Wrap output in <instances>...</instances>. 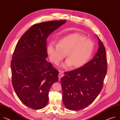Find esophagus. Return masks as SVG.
I'll list each match as a JSON object with an SVG mask.
<instances>
[{"label":"esophagus","instance_id":"obj_1","mask_svg":"<svg viewBox=\"0 0 120 120\" xmlns=\"http://www.w3.org/2000/svg\"><path fill=\"white\" fill-rule=\"evenodd\" d=\"M63 75H64V72H63V71L59 70V75H58V78H59V80L61 79V78L63 77Z\"/></svg>","mask_w":120,"mask_h":120}]
</instances>
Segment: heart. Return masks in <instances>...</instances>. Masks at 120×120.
Wrapping results in <instances>:
<instances>
[{
	"label": "heart",
	"mask_w": 120,
	"mask_h": 120,
	"mask_svg": "<svg viewBox=\"0 0 120 120\" xmlns=\"http://www.w3.org/2000/svg\"><path fill=\"white\" fill-rule=\"evenodd\" d=\"M93 50L91 40L79 34H72L62 38L56 45L50 43L47 54L52 62L58 64L66 54L67 61L62 64L64 68L72 66L79 68L84 65L90 57Z\"/></svg>",
	"instance_id": "1"
}]
</instances>
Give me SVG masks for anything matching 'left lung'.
Masks as SVG:
<instances>
[{
	"label": "left lung",
	"mask_w": 120,
	"mask_h": 120,
	"mask_svg": "<svg viewBox=\"0 0 120 120\" xmlns=\"http://www.w3.org/2000/svg\"><path fill=\"white\" fill-rule=\"evenodd\" d=\"M98 38L99 48L94 58L80 68L66 72L61 79L63 102L69 110H80L89 106L103 88L107 60L105 48Z\"/></svg>",
	"instance_id": "obj_1"
}]
</instances>
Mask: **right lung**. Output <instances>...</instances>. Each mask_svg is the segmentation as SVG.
I'll list each match as a JSON object with an SVG mask.
<instances>
[{"label": "right lung", "instance_id": "right-lung-1", "mask_svg": "<svg viewBox=\"0 0 120 120\" xmlns=\"http://www.w3.org/2000/svg\"><path fill=\"white\" fill-rule=\"evenodd\" d=\"M66 22L52 20L32 26L15 48L11 61L12 85L21 101L33 109L46 106L51 86L58 81V71L46 60V39Z\"/></svg>", "mask_w": 120, "mask_h": 120}]
</instances>
